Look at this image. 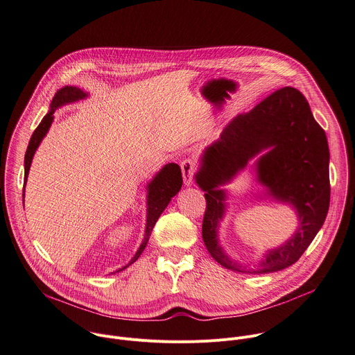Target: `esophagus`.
I'll return each mask as SVG.
<instances>
[{
	"label": "esophagus",
	"instance_id": "obj_1",
	"mask_svg": "<svg viewBox=\"0 0 355 355\" xmlns=\"http://www.w3.org/2000/svg\"><path fill=\"white\" fill-rule=\"evenodd\" d=\"M180 168H182L184 184H186V186H190V184L193 183V178H194L196 171H197V166H196L194 161H193V159H184V161H182Z\"/></svg>",
	"mask_w": 355,
	"mask_h": 355
}]
</instances>
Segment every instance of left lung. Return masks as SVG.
Segmentation results:
<instances>
[{"instance_id": "8db88e82", "label": "left lung", "mask_w": 355, "mask_h": 355, "mask_svg": "<svg viewBox=\"0 0 355 355\" xmlns=\"http://www.w3.org/2000/svg\"><path fill=\"white\" fill-rule=\"evenodd\" d=\"M262 150L267 153L253 167L257 180L266 195L296 211L299 227L286 243L268 250L255 270H248L232 260L218 243V223L227 206L220 186ZM329 157L324 130L297 89L276 90L250 112L233 118L220 137L204 150L194 176L207 200L202 240L211 257L226 269L252 275L277 272L297 262L327 215Z\"/></svg>"}]
</instances>
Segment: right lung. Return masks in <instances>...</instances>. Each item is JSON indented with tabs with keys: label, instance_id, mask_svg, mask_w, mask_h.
<instances>
[{
	"label": "right lung",
	"instance_id": "right-lung-1",
	"mask_svg": "<svg viewBox=\"0 0 355 355\" xmlns=\"http://www.w3.org/2000/svg\"><path fill=\"white\" fill-rule=\"evenodd\" d=\"M87 97V93H85L83 90L73 87V86H65L61 90H58L50 104V111L49 114L43 118V121L40 122V125L37 126V129L33 132L32 139L29 141L26 154H25V186L28 182V175L31 171V165L35 157L36 150L39 148L42 140L44 139V136L47 135L53 121H54V112L55 110H58L62 105L83 100ZM183 184V179H182V171L180 166L178 164H168L165 165L155 176L154 179L147 184V220H146V230H144V239L139 247V250L136 251V254L133 255V258L129 261V263L121 269H118L116 272H121L123 269H126L129 265H132L133 262L137 261V258L141 255V252L144 251L148 239L151 236V232L158 220V218L161 216V214L164 212V209L168 207V204L171 202L172 197H175L180 187ZM24 198H25V187H24Z\"/></svg>",
	"mask_w": 355,
	"mask_h": 355
}]
</instances>
